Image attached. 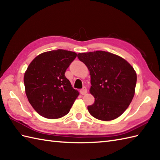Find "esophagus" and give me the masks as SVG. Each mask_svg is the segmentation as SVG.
<instances>
[{"mask_svg": "<svg viewBox=\"0 0 160 160\" xmlns=\"http://www.w3.org/2000/svg\"><path fill=\"white\" fill-rule=\"evenodd\" d=\"M80 93L82 94V95H84V94H86L87 93V88L86 87H83L82 89L80 90Z\"/></svg>", "mask_w": 160, "mask_h": 160, "instance_id": "esophagus-1", "label": "esophagus"}]
</instances>
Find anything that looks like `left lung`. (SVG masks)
<instances>
[{
	"label": "left lung",
	"instance_id": "left-lung-1",
	"mask_svg": "<svg viewBox=\"0 0 160 160\" xmlns=\"http://www.w3.org/2000/svg\"><path fill=\"white\" fill-rule=\"evenodd\" d=\"M78 58L90 71V93L95 98L88 106L89 113L100 120L116 119L133 98L137 75L122 58L104 51L80 53Z\"/></svg>",
	"mask_w": 160,
	"mask_h": 160
}]
</instances>
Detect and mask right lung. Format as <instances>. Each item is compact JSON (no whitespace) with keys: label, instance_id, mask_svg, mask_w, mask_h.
<instances>
[{"label":"right lung","instance_id":"right-lung-1","mask_svg":"<svg viewBox=\"0 0 160 160\" xmlns=\"http://www.w3.org/2000/svg\"><path fill=\"white\" fill-rule=\"evenodd\" d=\"M77 53L63 49L40 54L29 64L24 76L29 103L41 116L62 118L69 113L79 95L65 77Z\"/></svg>","mask_w":160,"mask_h":160}]
</instances>
